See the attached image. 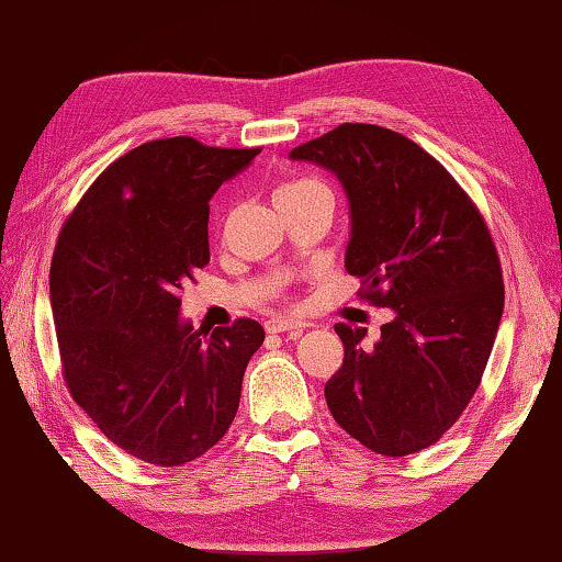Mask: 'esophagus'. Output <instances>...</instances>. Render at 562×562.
I'll return each mask as SVG.
<instances>
[{
	"label": "esophagus",
	"instance_id": "34e87169",
	"mask_svg": "<svg viewBox=\"0 0 562 562\" xmlns=\"http://www.w3.org/2000/svg\"><path fill=\"white\" fill-rule=\"evenodd\" d=\"M265 329H268L270 335H280V331H288V335H300L304 325H302V322H294V319L272 317V319L265 322Z\"/></svg>",
	"mask_w": 562,
	"mask_h": 562
}]
</instances>
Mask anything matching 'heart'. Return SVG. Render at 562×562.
<instances>
[{"mask_svg": "<svg viewBox=\"0 0 562 562\" xmlns=\"http://www.w3.org/2000/svg\"><path fill=\"white\" fill-rule=\"evenodd\" d=\"M322 183L315 178H294L290 180V183L280 186L278 193H274V198H288V195H297V193H304V190H312V188H319Z\"/></svg>", "mask_w": 562, "mask_h": 562, "instance_id": "1", "label": "heart"}]
</instances>
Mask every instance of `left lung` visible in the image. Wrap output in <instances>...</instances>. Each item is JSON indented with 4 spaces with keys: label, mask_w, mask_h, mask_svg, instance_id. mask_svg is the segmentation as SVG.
Masks as SVG:
<instances>
[{
    "label": "left lung",
    "mask_w": 562,
    "mask_h": 562,
    "mask_svg": "<svg viewBox=\"0 0 562 562\" xmlns=\"http://www.w3.org/2000/svg\"><path fill=\"white\" fill-rule=\"evenodd\" d=\"M292 160L345 186V268L361 297L394 310L382 337L345 322V361L325 386L335 422L382 456L426 449L459 422L481 384L503 315V274L488 225L439 160L396 131L341 123Z\"/></svg>",
    "instance_id": "1"
}]
</instances>
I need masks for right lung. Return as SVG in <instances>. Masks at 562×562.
Instances as JSON below:
<instances>
[{"label": "right lung", "instance_id": "add662e5", "mask_svg": "<svg viewBox=\"0 0 562 562\" xmlns=\"http://www.w3.org/2000/svg\"><path fill=\"white\" fill-rule=\"evenodd\" d=\"M260 148L176 136L113 160L66 217L49 270L69 394L109 441L154 465H183L231 429L255 319L193 329L180 290L211 262L207 215Z\"/></svg>", "mask_w": 562, "mask_h": 562}]
</instances>
